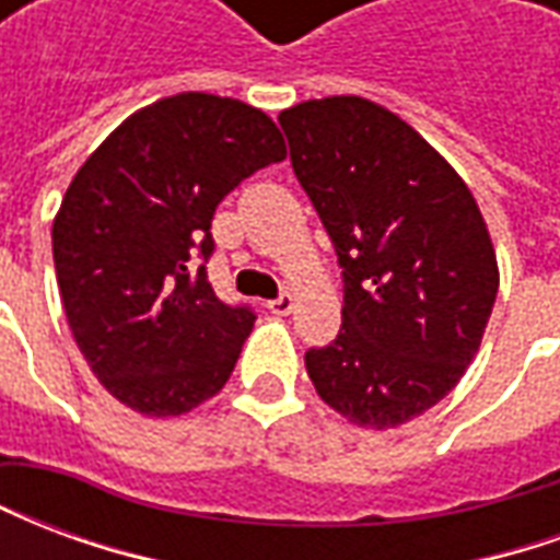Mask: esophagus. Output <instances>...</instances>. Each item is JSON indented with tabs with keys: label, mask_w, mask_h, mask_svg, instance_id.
<instances>
[{
	"label": "esophagus",
	"mask_w": 560,
	"mask_h": 560,
	"mask_svg": "<svg viewBox=\"0 0 560 560\" xmlns=\"http://www.w3.org/2000/svg\"><path fill=\"white\" fill-rule=\"evenodd\" d=\"M293 305H296V300H293L291 293H281L279 300H269L267 308H269V312H272V315L284 317V315H291Z\"/></svg>",
	"instance_id": "34e87169"
}]
</instances>
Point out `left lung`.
Returning a JSON list of instances; mask_svg holds the SVG:
<instances>
[{"instance_id": "1", "label": "left lung", "mask_w": 560, "mask_h": 560, "mask_svg": "<svg viewBox=\"0 0 560 560\" xmlns=\"http://www.w3.org/2000/svg\"><path fill=\"white\" fill-rule=\"evenodd\" d=\"M279 126L345 281L339 336L305 353L308 377L353 425L396 429L480 351L501 281L489 228L450 161L381 104L312 98Z\"/></svg>"}]
</instances>
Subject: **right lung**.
<instances>
[{
  "instance_id": "right-lung-1",
  "label": "right lung",
  "mask_w": 560,
  "mask_h": 560,
  "mask_svg": "<svg viewBox=\"0 0 560 560\" xmlns=\"http://www.w3.org/2000/svg\"><path fill=\"white\" fill-rule=\"evenodd\" d=\"M288 155L264 110L209 92L140 107L68 185L54 219V264L68 327L116 401L179 417L231 377L255 327L221 303L197 257L228 191Z\"/></svg>"
}]
</instances>
